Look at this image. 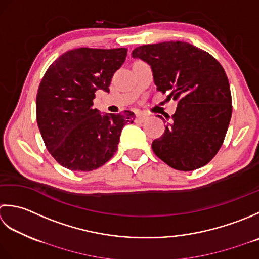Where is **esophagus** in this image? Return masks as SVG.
<instances>
[{
    "label": "esophagus",
    "mask_w": 259,
    "mask_h": 259,
    "mask_svg": "<svg viewBox=\"0 0 259 259\" xmlns=\"http://www.w3.org/2000/svg\"><path fill=\"white\" fill-rule=\"evenodd\" d=\"M146 119H147V116H144V115H142V114H137L136 115V120H139V122H141V123L145 122Z\"/></svg>",
    "instance_id": "1"
}]
</instances>
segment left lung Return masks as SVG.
I'll list each match as a JSON object with an SVG mask.
<instances>
[{"instance_id": "1", "label": "left lung", "mask_w": 259, "mask_h": 259, "mask_svg": "<svg viewBox=\"0 0 259 259\" xmlns=\"http://www.w3.org/2000/svg\"><path fill=\"white\" fill-rule=\"evenodd\" d=\"M132 57L150 65L157 91H170L167 97L178 102L164 133L153 141V152L176 170L208 164L223 145L233 112L224 68L208 52L183 41L137 47Z\"/></svg>"}]
</instances>
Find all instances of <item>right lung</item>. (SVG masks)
Instances as JSON below:
<instances>
[{
  "label": "right lung",
  "mask_w": 259,
  "mask_h": 259,
  "mask_svg": "<svg viewBox=\"0 0 259 259\" xmlns=\"http://www.w3.org/2000/svg\"><path fill=\"white\" fill-rule=\"evenodd\" d=\"M127 49L78 48L67 51L46 71L36 94V122L50 154L71 171L96 170L117 151L133 112L102 114L93 107L96 91L109 93L114 72Z\"/></svg>",
  "instance_id": "add662e5"
}]
</instances>
